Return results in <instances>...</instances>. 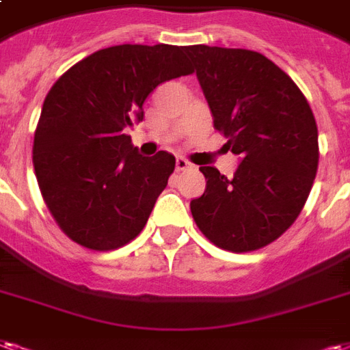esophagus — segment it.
<instances>
[{"mask_svg":"<svg viewBox=\"0 0 350 350\" xmlns=\"http://www.w3.org/2000/svg\"><path fill=\"white\" fill-rule=\"evenodd\" d=\"M193 168V165L187 161V159H183V157H178L176 159V170L178 172H183V170H191Z\"/></svg>","mask_w":350,"mask_h":350,"instance_id":"34e87169","label":"esophagus"}]
</instances>
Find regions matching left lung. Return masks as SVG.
Masks as SVG:
<instances>
[{
  "label": "left lung",
  "instance_id": "left-lung-1",
  "mask_svg": "<svg viewBox=\"0 0 350 350\" xmlns=\"http://www.w3.org/2000/svg\"><path fill=\"white\" fill-rule=\"evenodd\" d=\"M213 126L241 155L232 180L200 167L206 191L191 202L196 226L215 247L252 252L300 215L319 165L317 124L306 96L258 51L187 46Z\"/></svg>",
  "mask_w": 350,
  "mask_h": 350
}]
</instances>
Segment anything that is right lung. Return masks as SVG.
<instances>
[{"mask_svg":"<svg viewBox=\"0 0 350 350\" xmlns=\"http://www.w3.org/2000/svg\"><path fill=\"white\" fill-rule=\"evenodd\" d=\"M193 74L185 46L122 44L85 57L44 100L33 141L38 187L57 226L90 250L128 245L174 172L168 152L142 157L126 128L163 81Z\"/></svg>","mask_w":350,"mask_h":350,"instance_id":"1","label":"right lung"}]
</instances>
